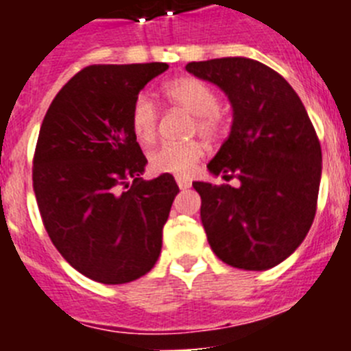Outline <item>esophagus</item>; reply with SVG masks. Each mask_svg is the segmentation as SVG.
<instances>
[{"mask_svg":"<svg viewBox=\"0 0 351 351\" xmlns=\"http://www.w3.org/2000/svg\"><path fill=\"white\" fill-rule=\"evenodd\" d=\"M176 182H178V186L181 188V190H188V188L191 186L190 179L188 178H176Z\"/></svg>","mask_w":351,"mask_h":351,"instance_id":"esophagus-1","label":"esophagus"}]
</instances>
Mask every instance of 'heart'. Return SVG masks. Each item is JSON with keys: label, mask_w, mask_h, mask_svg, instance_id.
<instances>
[{"label": "heart", "mask_w": 351, "mask_h": 351, "mask_svg": "<svg viewBox=\"0 0 351 351\" xmlns=\"http://www.w3.org/2000/svg\"><path fill=\"white\" fill-rule=\"evenodd\" d=\"M170 104L193 114L191 132L204 138H213L221 130V114L218 110V95L209 84L197 77H179L163 88ZM130 126L141 144H151L156 137L158 108L147 95H138L130 110ZM204 156V145L197 141L182 144H163L149 154V167L158 173L186 176Z\"/></svg>", "instance_id": "heart-1"}]
</instances>
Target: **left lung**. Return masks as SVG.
<instances>
[{
    "mask_svg": "<svg viewBox=\"0 0 351 351\" xmlns=\"http://www.w3.org/2000/svg\"><path fill=\"white\" fill-rule=\"evenodd\" d=\"M191 75L232 105L230 135L209 172L239 188L195 181L210 250L244 271H267L300 246L315 219L322 147L302 101L272 68L250 58L193 61Z\"/></svg>",
    "mask_w": 351,
    "mask_h": 351,
    "instance_id": "1",
    "label": "left lung"
}]
</instances>
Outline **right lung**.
<instances>
[{"label": "right lung", "instance_id": "add662e5", "mask_svg": "<svg viewBox=\"0 0 351 351\" xmlns=\"http://www.w3.org/2000/svg\"><path fill=\"white\" fill-rule=\"evenodd\" d=\"M165 70L167 63L84 68L43 117L33 160L43 225L71 267L98 283L138 280L161 253L179 186L170 173L141 178L147 160L130 110L145 84Z\"/></svg>", "mask_w": 351, "mask_h": 351}]
</instances>
